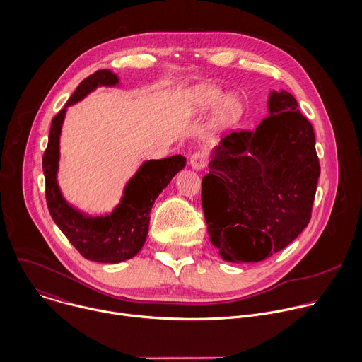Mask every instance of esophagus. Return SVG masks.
Segmentation results:
<instances>
[{"label": "esophagus", "mask_w": 362, "mask_h": 362, "mask_svg": "<svg viewBox=\"0 0 362 362\" xmlns=\"http://www.w3.org/2000/svg\"><path fill=\"white\" fill-rule=\"evenodd\" d=\"M207 162H209V155L206 151H196L193 152V155L190 156V166L194 169V170H203L206 166H207Z\"/></svg>", "instance_id": "esophagus-1"}]
</instances>
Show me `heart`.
I'll list each match as a JSON object with an SVG mask.
<instances>
[{"mask_svg":"<svg viewBox=\"0 0 362 362\" xmlns=\"http://www.w3.org/2000/svg\"><path fill=\"white\" fill-rule=\"evenodd\" d=\"M224 92L213 85H202L196 88L192 93V99L194 105L200 109H209L211 106H216L220 100H223ZM240 113H242V100L237 96H227L217 112V117L223 124H230L235 120Z\"/></svg>","mask_w":362,"mask_h":362,"instance_id":"1","label":"heart"}]
</instances>
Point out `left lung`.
Masks as SVG:
<instances>
[{
	"label": "left lung",
	"mask_w": 362,
	"mask_h": 362,
	"mask_svg": "<svg viewBox=\"0 0 362 362\" xmlns=\"http://www.w3.org/2000/svg\"><path fill=\"white\" fill-rule=\"evenodd\" d=\"M209 168L202 206L223 260L262 262L307 227L320 162L313 125L290 92H272L269 116L255 131L226 135Z\"/></svg>",
	"instance_id": "left-lung-1"
}]
</instances>
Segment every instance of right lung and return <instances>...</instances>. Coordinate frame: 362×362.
<instances>
[{
  "label": "right lung",
  "mask_w": 362,
  "mask_h": 362,
  "mask_svg": "<svg viewBox=\"0 0 362 362\" xmlns=\"http://www.w3.org/2000/svg\"><path fill=\"white\" fill-rule=\"evenodd\" d=\"M117 82V76L109 69H99L85 78L68 99L65 107L54 116L48 146L42 156L45 197L55 224L86 260L112 264L129 260L141 252L148 235L149 214L156 197L186 165V158L182 155L145 162L127 185L122 202L107 216H85L65 202L57 183V172L59 135L66 106L81 100L99 85L112 86Z\"/></svg>",
  "instance_id": "1"
}]
</instances>
